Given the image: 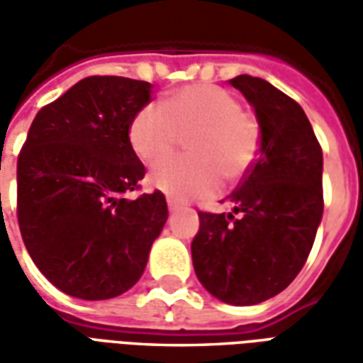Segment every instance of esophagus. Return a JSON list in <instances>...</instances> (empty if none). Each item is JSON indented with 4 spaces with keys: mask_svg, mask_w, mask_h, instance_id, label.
Instances as JSON below:
<instances>
[{
    "mask_svg": "<svg viewBox=\"0 0 363 363\" xmlns=\"http://www.w3.org/2000/svg\"><path fill=\"white\" fill-rule=\"evenodd\" d=\"M167 208H169V212L174 213V212H177V210H179V208H181V206L177 204L174 200H171V198H169V200H167Z\"/></svg>",
    "mask_w": 363,
    "mask_h": 363,
    "instance_id": "1",
    "label": "esophagus"
}]
</instances>
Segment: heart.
<instances>
[{"mask_svg": "<svg viewBox=\"0 0 363 363\" xmlns=\"http://www.w3.org/2000/svg\"><path fill=\"white\" fill-rule=\"evenodd\" d=\"M190 135L189 157H169L153 167L150 184L177 200L212 196L221 177L243 179L259 153V124L229 91L194 83L174 91L165 103H150L135 112L128 138L145 163L174 150Z\"/></svg>", "mask_w": 363, "mask_h": 363, "instance_id": "heart-1", "label": "heart"}]
</instances>
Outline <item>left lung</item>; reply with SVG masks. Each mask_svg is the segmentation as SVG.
Here are the masks:
<instances>
[{"instance_id":"1","label":"left lung","mask_w":363,"mask_h":363,"mask_svg":"<svg viewBox=\"0 0 363 363\" xmlns=\"http://www.w3.org/2000/svg\"><path fill=\"white\" fill-rule=\"evenodd\" d=\"M229 83L255 108L259 159L231 194L233 213L200 212L192 239L198 280L229 305H257L294 281L323 218V151L303 108L260 77Z\"/></svg>"}]
</instances>
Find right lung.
<instances>
[{"label":"right lung","mask_w":363,"mask_h":363,"mask_svg":"<svg viewBox=\"0 0 363 363\" xmlns=\"http://www.w3.org/2000/svg\"><path fill=\"white\" fill-rule=\"evenodd\" d=\"M151 83L93 75L46 104L17 161V218L38 270L87 301L122 296L142 278L165 225V196L126 198L145 174L128 138Z\"/></svg>","instance_id":"add662e5"}]
</instances>
